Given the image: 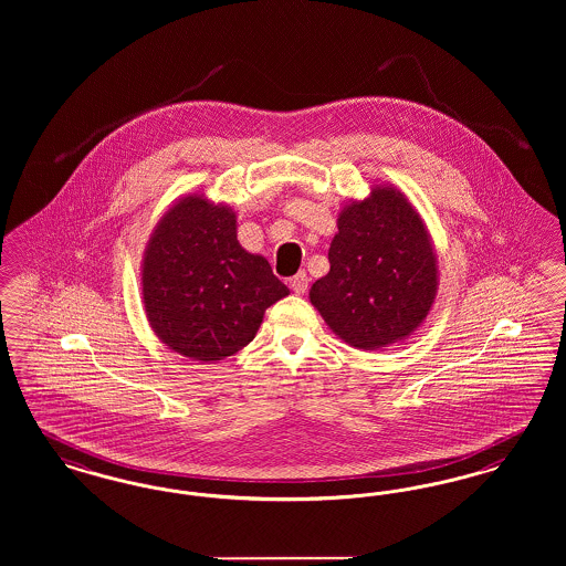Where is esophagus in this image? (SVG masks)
Wrapping results in <instances>:
<instances>
[{"label":"esophagus","mask_w":566,"mask_h":566,"mask_svg":"<svg viewBox=\"0 0 566 566\" xmlns=\"http://www.w3.org/2000/svg\"><path fill=\"white\" fill-rule=\"evenodd\" d=\"M290 287L294 290V294H304L306 290H308V276H306V272H297L296 276H292L290 279Z\"/></svg>","instance_id":"34e87169"}]
</instances>
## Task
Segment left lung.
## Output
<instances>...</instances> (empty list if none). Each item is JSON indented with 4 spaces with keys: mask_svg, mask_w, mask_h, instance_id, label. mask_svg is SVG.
<instances>
[{
    "mask_svg": "<svg viewBox=\"0 0 566 566\" xmlns=\"http://www.w3.org/2000/svg\"><path fill=\"white\" fill-rule=\"evenodd\" d=\"M329 272L308 292L327 327L347 345L377 352L402 343L428 317L439 290L430 232L411 200L389 182L338 212Z\"/></svg>",
    "mask_w": 566,
    "mask_h": 566,
    "instance_id": "obj_1",
    "label": "left lung"
}]
</instances>
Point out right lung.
I'll use <instances>...</instances> for the list:
<instances>
[{"mask_svg":"<svg viewBox=\"0 0 566 566\" xmlns=\"http://www.w3.org/2000/svg\"><path fill=\"white\" fill-rule=\"evenodd\" d=\"M237 212L205 193H187L150 232L143 304L157 338L180 356L212 364L247 347L266 308L290 296L269 260L237 239Z\"/></svg>","mask_w":566,"mask_h":566,"instance_id":"right-lung-1","label":"right lung"}]
</instances>
